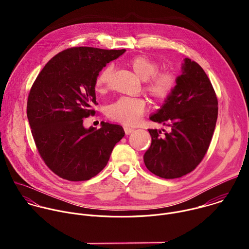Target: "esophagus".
Listing matches in <instances>:
<instances>
[{"label": "esophagus", "mask_w": 249, "mask_h": 249, "mask_svg": "<svg viewBox=\"0 0 249 249\" xmlns=\"http://www.w3.org/2000/svg\"><path fill=\"white\" fill-rule=\"evenodd\" d=\"M124 131H125L126 135H129L134 131V129L131 128V127H128V126H124Z\"/></svg>", "instance_id": "obj_1"}]
</instances>
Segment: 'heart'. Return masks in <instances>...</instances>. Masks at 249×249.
Segmentation results:
<instances>
[{"mask_svg": "<svg viewBox=\"0 0 249 249\" xmlns=\"http://www.w3.org/2000/svg\"><path fill=\"white\" fill-rule=\"evenodd\" d=\"M128 65L134 74L145 82V90L156 100L164 101L173 92L177 77L170 71L159 72L160 66L154 60L146 56H135L128 61ZM113 67L106 66L95 79V89L104 91L108 87ZM146 110V101L142 98L120 97L107 107V116L117 122L133 125L139 121Z\"/></svg>", "mask_w": 249, "mask_h": 249, "instance_id": "obj_1", "label": "heart"}]
</instances>
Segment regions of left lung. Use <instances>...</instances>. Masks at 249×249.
Returning <instances> with one entry per match:
<instances>
[{"label": "left lung", "instance_id": "1", "mask_svg": "<svg viewBox=\"0 0 249 249\" xmlns=\"http://www.w3.org/2000/svg\"><path fill=\"white\" fill-rule=\"evenodd\" d=\"M176 87L162 106L150 116L170 128L149 129L152 144L144 155L147 168L165 179L178 178L196 168L208 151L218 118V99L199 64L188 58Z\"/></svg>", "mask_w": 249, "mask_h": 249}]
</instances>
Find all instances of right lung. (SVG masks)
I'll list each match as a JSON object with an SVG mask.
<instances>
[{"instance_id":"1","label":"right lung","mask_w":249,"mask_h":249,"mask_svg":"<svg viewBox=\"0 0 249 249\" xmlns=\"http://www.w3.org/2000/svg\"><path fill=\"white\" fill-rule=\"evenodd\" d=\"M126 50L73 47L54 56L31 87L27 119L39 155L61 178L89 180L107 164L124 137L122 126L101 122L84 127L94 114L95 79L106 64Z\"/></svg>"}]
</instances>
